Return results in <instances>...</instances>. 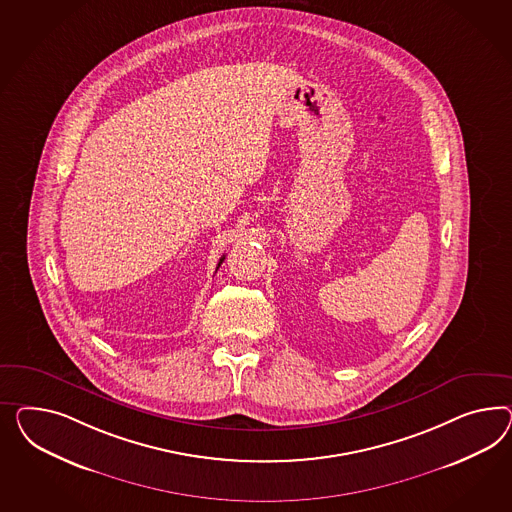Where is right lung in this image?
<instances>
[{
  "label": "right lung",
  "instance_id": "1",
  "mask_svg": "<svg viewBox=\"0 0 512 512\" xmlns=\"http://www.w3.org/2000/svg\"><path fill=\"white\" fill-rule=\"evenodd\" d=\"M223 259H225V257H221V259H220V263H218V268H220L221 263H223Z\"/></svg>",
  "mask_w": 512,
  "mask_h": 512
}]
</instances>
